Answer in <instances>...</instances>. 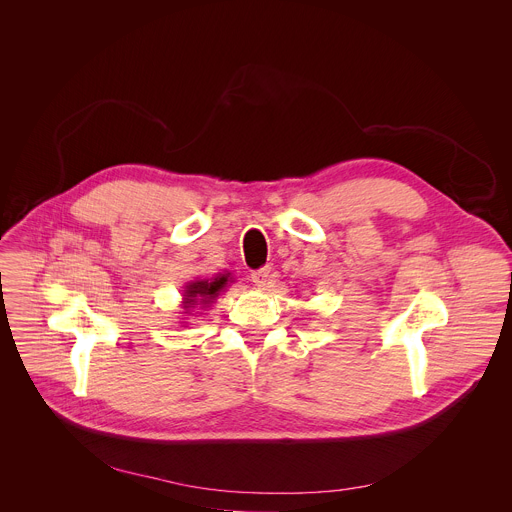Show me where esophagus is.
<instances>
[{
	"mask_svg": "<svg viewBox=\"0 0 512 512\" xmlns=\"http://www.w3.org/2000/svg\"><path fill=\"white\" fill-rule=\"evenodd\" d=\"M269 279H271V267H261V269H257V271L251 273V281H253L257 287H261V289L269 283Z\"/></svg>",
	"mask_w": 512,
	"mask_h": 512,
	"instance_id": "1",
	"label": "esophagus"
}]
</instances>
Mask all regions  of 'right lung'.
<instances>
[{"label":"right lung","instance_id":"1","mask_svg":"<svg viewBox=\"0 0 512 512\" xmlns=\"http://www.w3.org/2000/svg\"><path fill=\"white\" fill-rule=\"evenodd\" d=\"M229 277L231 273H218L214 275L212 279H198V281H192L184 287V314H190L192 308H196L198 304L200 306H206L210 304L221 291L227 287L229 283Z\"/></svg>","mask_w":512,"mask_h":512}]
</instances>
